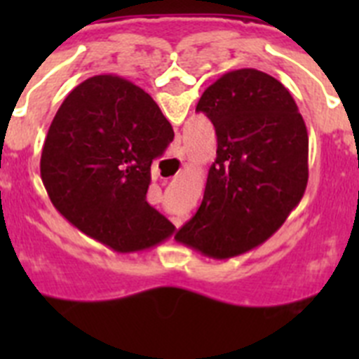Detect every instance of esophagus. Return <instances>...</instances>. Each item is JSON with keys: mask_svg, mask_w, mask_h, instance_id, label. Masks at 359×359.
<instances>
[{"mask_svg": "<svg viewBox=\"0 0 359 359\" xmlns=\"http://www.w3.org/2000/svg\"><path fill=\"white\" fill-rule=\"evenodd\" d=\"M177 160H180V161H183V154H177Z\"/></svg>", "mask_w": 359, "mask_h": 359, "instance_id": "34e87169", "label": "esophagus"}]
</instances>
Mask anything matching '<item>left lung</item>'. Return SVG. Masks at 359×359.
Wrapping results in <instances>:
<instances>
[{
	"label": "left lung",
	"instance_id": "8db88e82",
	"mask_svg": "<svg viewBox=\"0 0 359 359\" xmlns=\"http://www.w3.org/2000/svg\"><path fill=\"white\" fill-rule=\"evenodd\" d=\"M196 111L217 136L201 207L177 241L230 259L257 248L284 224L307 187L309 138L290 91L253 68L224 73Z\"/></svg>",
	"mask_w": 359,
	"mask_h": 359
}]
</instances>
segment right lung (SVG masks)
<instances>
[{
    "mask_svg": "<svg viewBox=\"0 0 359 359\" xmlns=\"http://www.w3.org/2000/svg\"><path fill=\"white\" fill-rule=\"evenodd\" d=\"M174 140L158 104L118 75L69 91L52 120L41 180L57 212L118 253L156 246L174 224L147 203L152 160Z\"/></svg>",
    "mask_w": 359,
    "mask_h": 359,
    "instance_id": "add662e5",
    "label": "right lung"
}]
</instances>
